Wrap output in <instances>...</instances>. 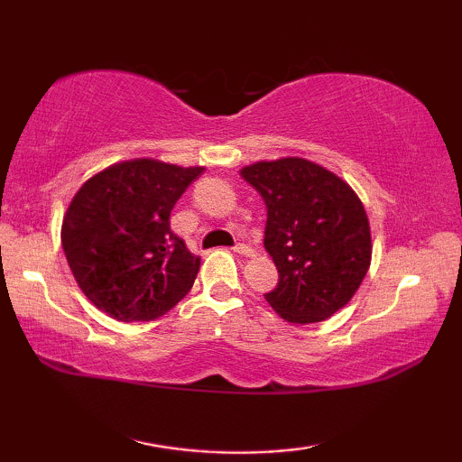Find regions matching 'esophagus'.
Here are the masks:
<instances>
[{
  "mask_svg": "<svg viewBox=\"0 0 462 462\" xmlns=\"http://www.w3.org/2000/svg\"><path fill=\"white\" fill-rule=\"evenodd\" d=\"M234 253L236 254H242V256H250L253 254V248H250L248 245H245V242H238V245H234Z\"/></svg>",
  "mask_w": 462,
  "mask_h": 462,
  "instance_id": "34e87169",
  "label": "esophagus"
}]
</instances>
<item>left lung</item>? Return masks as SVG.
<instances>
[{
	"label": "left lung",
	"instance_id": "1",
	"mask_svg": "<svg viewBox=\"0 0 462 462\" xmlns=\"http://www.w3.org/2000/svg\"><path fill=\"white\" fill-rule=\"evenodd\" d=\"M240 175L267 206L264 248L279 283L264 300L291 324L330 318L353 300L371 264L369 217L358 195L316 162L287 156Z\"/></svg>",
	"mask_w": 462,
	"mask_h": 462
}]
</instances>
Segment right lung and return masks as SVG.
<instances>
[{
	"label": "right lung",
	"instance_id": "1",
	"mask_svg": "<svg viewBox=\"0 0 462 462\" xmlns=\"http://www.w3.org/2000/svg\"><path fill=\"white\" fill-rule=\"evenodd\" d=\"M203 167L134 159L93 175L75 193L60 242L81 291L120 322H151L181 301L199 256L171 230V209Z\"/></svg>",
	"mask_w": 462,
	"mask_h": 462
}]
</instances>
